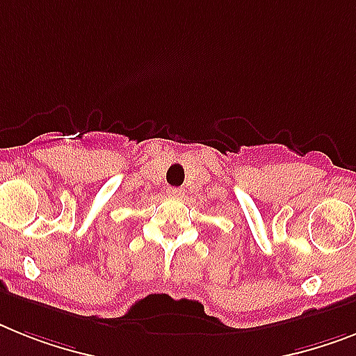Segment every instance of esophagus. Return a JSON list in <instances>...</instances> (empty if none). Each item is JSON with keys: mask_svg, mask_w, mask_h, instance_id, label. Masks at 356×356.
<instances>
[{"mask_svg": "<svg viewBox=\"0 0 356 356\" xmlns=\"http://www.w3.org/2000/svg\"><path fill=\"white\" fill-rule=\"evenodd\" d=\"M169 195L175 196V198H181V196L185 195V189H181V187H171V189H169Z\"/></svg>", "mask_w": 356, "mask_h": 356, "instance_id": "esophagus-1", "label": "esophagus"}]
</instances>
